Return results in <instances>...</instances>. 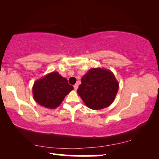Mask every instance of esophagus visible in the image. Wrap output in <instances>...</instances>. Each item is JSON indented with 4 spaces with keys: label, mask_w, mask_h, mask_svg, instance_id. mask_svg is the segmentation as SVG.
Returning <instances> with one entry per match:
<instances>
[{
    "label": "esophagus",
    "mask_w": 159,
    "mask_h": 159,
    "mask_svg": "<svg viewBox=\"0 0 159 159\" xmlns=\"http://www.w3.org/2000/svg\"><path fill=\"white\" fill-rule=\"evenodd\" d=\"M78 87H79V86H78V85H77V84H75V85H74V90H76L78 89Z\"/></svg>",
    "instance_id": "obj_1"
}]
</instances>
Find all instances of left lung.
<instances>
[{"label": "left lung", "instance_id": "8db88e82", "mask_svg": "<svg viewBox=\"0 0 159 159\" xmlns=\"http://www.w3.org/2000/svg\"><path fill=\"white\" fill-rule=\"evenodd\" d=\"M118 88L119 83L111 71L92 68L82 77L77 93L88 108L99 110L111 105Z\"/></svg>", "mask_w": 159, "mask_h": 159}]
</instances>
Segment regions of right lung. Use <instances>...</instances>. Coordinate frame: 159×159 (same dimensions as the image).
Instances as JSON below:
<instances>
[{
	"label": "right lung",
	"mask_w": 159,
	"mask_h": 159,
	"mask_svg": "<svg viewBox=\"0 0 159 159\" xmlns=\"http://www.w3.org/2000/svg\"><path fill=\"white\" fill-rule=\"evenodd\" d=\"M74 90L66 79L53 71L34 82L32 92L38 104L48 109H55L64 100L66 95Z\"/></svg>",
	"instance_id": "add662e5"
}]
</instances>
